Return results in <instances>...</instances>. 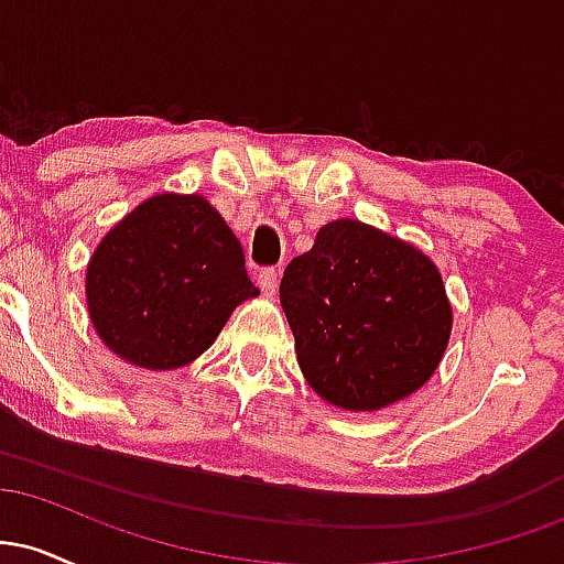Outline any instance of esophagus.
Returning <instances> with one entry per match:
<instances>
[{
    "mask_svg": "<svg viewBox=\"0 0 564 564\" xmlns=\"http://www.w3.org/2000/svg\"><path fill=\"white\" fill-rule=\"evenodd\" d=\"M257 283H260L262 294L273 296V294H275V291H278V270H273V268L262 270V273H260V278H257Z\"/></svg>",
    "mask_w": 564,
    "mask_h": 564,
    "instance_id": "34e87169",
    "label": "esophagus"
}]
</instances>
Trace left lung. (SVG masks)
Returning <instances> with one entry per match:
<instances>
[{
    "label": "left lung",
    "mask_w": 564,
    "mask_h": 564,
    "mask_svg": "<svg viewBox=\"0 0 564 564\" xmlns=\"http://www.w3.org/2000/svg\"><path fill=\"white\" fill-rule=\"evenodd\" d=\"M281 307L313 392L341 411H381L419 392L448 347L453 307L437 264L360 223L323 225L289 262Z\"/></svg>",
    "instance_id": "1"
}]
</instances>
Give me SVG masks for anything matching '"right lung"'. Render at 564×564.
Returning a JSON list of instances; mask_svg holds the SVG:
<instances>
[{
    "instance_id": "obj_1",
    "label": "right lung",
    "mask_w": 564,
    "mask_h": 564,
    "mask_svg": "<svg viewBox=\"0 0 564 564\" xmlns=\"http://www.w3.org/2000/svg\"><path fill=\"white\" fill-rule=\"evenodd\" d=\"M100 341L145 371L200 358L238 304L260 294L241 241L198 193H159L102 236L84 278Z\"/></svg>"
}]
</instances>
